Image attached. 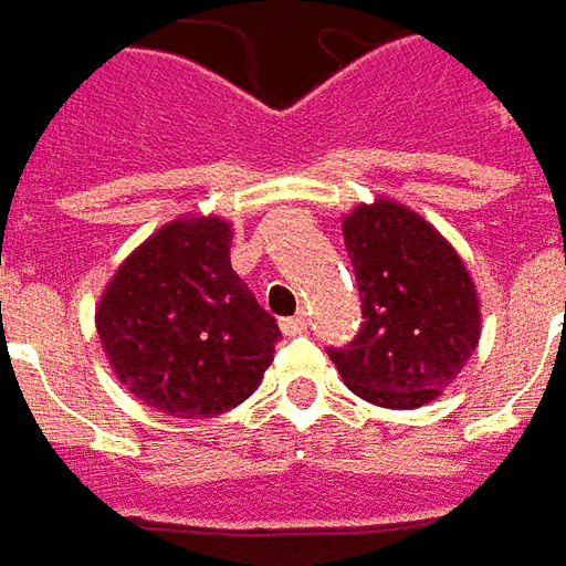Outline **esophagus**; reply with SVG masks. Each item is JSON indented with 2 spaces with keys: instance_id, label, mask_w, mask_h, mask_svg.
Returning <instances> with one entry per match:
<instances>
[{
  "instance_id": "obj_1",
  "label": "esophagus",
  "mask_w": 566,
  "mask_h": 566,
  "mask_svg": "<svg viewBox=\"0 0 566 566\" xmlns=\"http://www.w3.org/2000/svg\"><path fill=\"white\" fill-rule=\"evenodd\" d=\"M280 331H283L286 337H298V334H305V331H308V317L302 315V312L293 317H283V321H280Z\"/></svg>"
}]
</instances>
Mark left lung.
Returning a JSON list of instances; mask_svg holds the SVG:
<instances>
[{
	"label": "left lung",
	"instance_id": "obj_1",
	"mask_svg": "<svg viewBox=\"0 0 566 566\" xmlns=\"http://www.w3.org/2000/svg\"><path fill=\"white\" fill-rule=\"evenodd\" d=\"M343 242L365 321L349 346L327 356L361 400L424 406L475 353L482 315L472 276L444 235L397 201L356 207Z\"/></svg>",
	"mask_w": 566,
	"mask_h": 566
}]
</instances>
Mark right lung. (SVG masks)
<instances>
[{"label": "right lung", "instance_id": "1", "mask_svg": "<svg viewBox=\"0 0 566 566\" xmlns=\"http://www.w3.org/2000/svg\"><path fill=\"white\" fill-rule=\"evenodd\" d=\"M220 217L172 220L125 258L97 305L116 378L150 409L210 419L249 400L280 327L229 264Z\"/></svg>", "mask_w": 566, "mask_h": 566}]
</instances>
